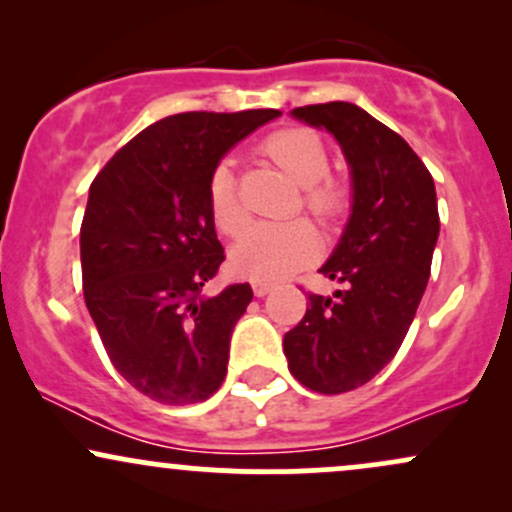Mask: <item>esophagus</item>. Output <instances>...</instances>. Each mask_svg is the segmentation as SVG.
I'll return each instance as SVG.
<instances>
[{
    "mask_svg": "<svg viewBox=\"0 0 512 512\" xmlns=\"http://www.w3.org/2000/svg\"><path fill=\"white\" fill-rule=\"evenodd\" d=\"M252 291H255L257 298H262L272 291V284H267V281H252Z\"/></svg>",
    "mask_w": 512,
    "mask_h": 512,
    "instance_id": "34e87169",
    "label": "esophagus"
}]
</instances>
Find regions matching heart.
Segmentation results:
<instances>
[{"mask_svg":"<svg viewBox=\"0 0 512 512\" xmlns=\"http://www.w3.org/2000/svg\"><path fill=\"white\" fill-rule=\"evenodd\" d=\"M264 154L303 187V207L317 219H334L349 202V190L330 178V151L320 134L305 127H286L264 142ZM209 211L216 228L238 236L248 226V214L238 199L236 178L228 161H221L209 178ZM320 255V236L308 221L257 223L231 252L233 269L252 281L284 279L308 267Z\"/></svg>","mask_w":512,"mask_h":512,"instance_id":"b5f03b06","label":"heart"}]
</instances>
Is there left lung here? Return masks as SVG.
Listing matches in <instances>:
<instances>
[{
  "label": "left lung",
  "mask_w": 512,
  "mask_h": 512,
  "mask_svg": "<svg viewBox=\"0 0 512 512\" xmlns=\"http://www.w3.org/2000/svg\"><path fill=\"white\" fill-rule=\"evenodd\" d=\"M293 117L334 134L351 166L354 207L320 269L344 289L308 293L284 354L298 383L342 395L375 378L407 337L440 231L436 185L414 149L354 103L305 105Z\"/></svg>",
  "instance_id": "1"
}]
</instances>
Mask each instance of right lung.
Returning a JSON list of instances; mask_svg holds the SVG:
<instances>
[{"mask_svg": "<svg viewBox=\"0 0 512 512\" xmlns=\"http://www.w3.org/2000/svg\"><path fill=\"white\" fill-rule=\"evenodd\" d=\"M279 110L180 113L105 163L81 221L84 301L117 373L161 404L204 402L226 378L250 284L202 289L226 260L209 211L221 156Z\"/></svg>", "mask_w": 512, "mask_h": 512, "instance_id": "add662e5", "label": "right lung"}]
</instances>
